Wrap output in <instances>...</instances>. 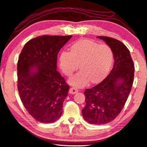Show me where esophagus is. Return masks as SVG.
<instances>
[{"label": "esophagus", "instance_id": "1", "mask_svg": "<svg viewBox=\"0 0 147 147\" xmlns=\"http://www.w3.org/2000/svg\"><path fill=\"white\" fill-rule=\"evenodd\" d=\"M78 92V90L74 87H71V89H69V94H74Z\"/></svg>", "mask_w": 147, "mask_h": 147}]
</instances>
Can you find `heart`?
I'll use <instances>...</instances> for the list:
<instances>
[{
  "label": "heart",
  "mask_w": 147,
  "mask_h": 147,
  "mask_svg": "<svg viewBox=\"0 0 147 147\" xmlns=\"http://www.w3.org/2000/svg\"><path fill=\"white\" fill-rule=\"evenodd\" d=\"M113 61V53L108 45L82 39L72 45L70 52L60 53L58 63L67 76H71L80 67L81 71L71 77L69 83L76 87H83L89 81L92 84L102 81L109 73Z\"/></svg>",
  "instance_id": "1"
}]
</instances>
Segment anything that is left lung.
I'll return each mask as SVG.
<instances>
[{
  "label": "left lung",
  "instance_id": "obj_1",
  "mask_svg": "<svg viewBox=\"0 0 147 147\" xmlns=\"http://www.w3.org/2000/svg\"><path fill=\"white\" fill-rule=\"evenodd\" d=\"M111 48L114 63L109 75L91 89H87L82 115L89 123L103 125L113 121L121 113L131 90L134 65L129 50L118 40L97 36Z\"/></svg>",
  "mask_w": 147,
  "mask_h": 147
}]
</instances>
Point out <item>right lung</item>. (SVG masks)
<instances>
[{"instance_id": "obj_1", "label": "right lung", "mask_w": 147, "mask_h": 147, "mask_svg": "<svg viewBox=\"0 0 147 147\" xmlns=\"http://www.w3.org/2000/svg\"><path fill=\"white\" fill-rule=\"evenodd\" d=\"M72 36L43 35L24 46L17 63L21 101L36 121L53 123L62 114L69 87L57 71V55Z\"/></svg>"}]
</instances>
